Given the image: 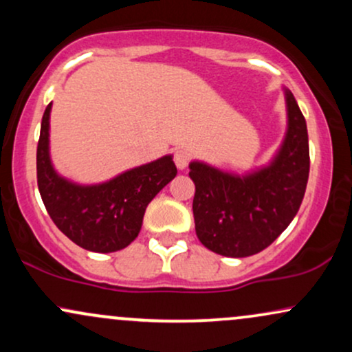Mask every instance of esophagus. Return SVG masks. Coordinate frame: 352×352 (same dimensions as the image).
Segmentation results:
<instances>
[{
  "label": "esophagus",
  "instance_id": "obj_1",
  "mask_svg": "<svg viewBox=\"0 0 352 352\" xmlns=\"http://www.w3.org/2000/svg\"><path fill=\"white\" fill-rule=\"evenodd\" d=\"M173 162H175L177 168H185L187 165L190 164V153L187 151H175V153H173Z\"/></svg>",
  "mask_w": 352,
  "mask_h": 352
}]
</instances>
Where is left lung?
I'll use <instances>...</instances> for the list:
<instances>
[{"label":"left lung","instance_id":"left-lung-1","mask_svg":"<svg viewBox=\"0 0 352 352\" xmlns=\"http://www.w3.org/2000/svg\"><path fill=\"white\" fill-rule=\"evenodd\" d=\"M286 104L288 134L270 167L235 177L205 164H190L195 232L212 252L232 258L260 253L300 210L309 175L308 129L289 91Z\"/></svg>","mask_w":352,"mask_h":352}]
</instances>
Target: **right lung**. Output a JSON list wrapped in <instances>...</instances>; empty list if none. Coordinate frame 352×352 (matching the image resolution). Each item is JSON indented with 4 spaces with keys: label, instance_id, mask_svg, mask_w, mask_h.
Masks as SVG:
<instances>
[{
    "label": "right lung",
    "instance_id": "right-lung-1",
    "mask_svg": "<svg viewBox=\"0 0 352 352\" xmlns=\"http://www.w3.org/2000/svg\"><path fill=\"white\" fill-rule=\"evenodd\" d=\"M50 112L41 120L36 170L38 188L51 220L80 248L112 253L131 245L142 227L145 208L168 182L177 167L170 155L116 177L107 184L79 187L60 179L50 160Z\"/></svg>",
    "mask_w": 352,
    "mask_h": 352
}]
</instances>
